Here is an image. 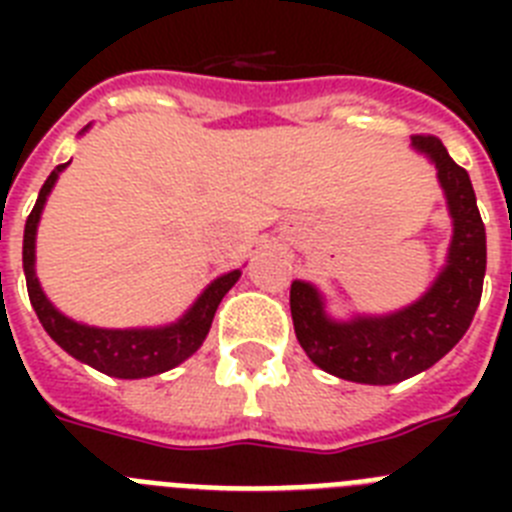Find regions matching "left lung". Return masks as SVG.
Listing matches in <instances>:
<instances>
[{"mask_svg":"<svg viewBox=\"0 0 512 512\" xmlns=\"http://www.w3.org/2000/svg\"><path fill=\"white\" fill-rule=\"evenodd\" d=\"M428 153L454 217L449 264L425 297L387 318L333 323L310 284L292 282L289 307L300 346L323 372L361 384H395L449 354L472 325L487 266L485 223L479 217L469 174L436 135H413Z\"/></svg>","mask_w":512,"mask_h":512,"instance_id":"left-lung-1","label":"left lung"}]
</instances>
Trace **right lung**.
Segmentation results:
<instances>
[{
	"mask_svg": "<svg viewBox=\"0 0 512 512\" xmlns=\"http://www.w3.org/2000/svg\"><path fill=\"white\" fill-rule=\"evenodd\" d=\"M61 169L66 164L56 166L51 176L45 179L40 187L38 202H35L33 212L27 215L25 223V241H22V266H25V282L27 295L33 302L38 320L43 328L48 330V336L69 351L74 359L84 361V364L94 366L99 372L110 374V377L120 379H140L153 377V374L169 372L171 366L182 364L187 356H192L197 348L205 341L207 330H210L215 310L220 300L225 297L230 287L238 282L241 271L235 269L225 277L215 279L210 287L202 292V297L192 305V310L184 315L179 323L166 325V328L156 330H102V328H87L56 310L51 302L45 300L43 289H40L38 277H35V228H38L40 212H43L45 197L56 184Z\"/></svg>",
	"mask_w": 512,
	"mask_h": 512,
	"instance_id": "add662e5",
	"label": "right lung"
}]
</instances>
